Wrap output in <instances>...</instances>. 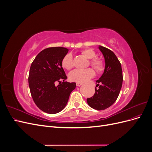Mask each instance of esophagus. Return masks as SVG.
I'll return each instance as SVG.
<instances>
[{"label": "esophagus", "instance_id": "34e87169", "mask_svg": "<svg viewBox=\"0 0 152 152\" xmlns=\"http://www.w3.org/2000/svg\"><path fill=\"white\" fill-rule=\"evenodd\" d=\"M76 85H77V86H80L82 85V82H77Z\"/></svg>", "mask_w": 152, "mask_h": 152}]
</instances>
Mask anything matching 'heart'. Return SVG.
<instances>
[{
    "mask_svg": "<svg viewBox=\"0 0 152 152\" xmlns=\"http://www.w3.org/2000/svg\"><path fill=\"white\" fill-rule=\"evenodd\" d=\"M81 54L83 55L86 58L90 59L89 65L94 68V70L98 73H102L105 69V63L103 59L96 58V53L94 50L91 49H85L81 51ZM62 66L66 70H70L73 67L74 62H73V56L71 53L66 54L62 59L61 61ZM94 75V71L93 68H87L85 70H73L68 75L69 79L72 81L77 82H83Z\"/></svg>",
    "mask_w": 152,
    "mask_h": 152,
    "instance_id": "1",
    "label": "heart"
}]
</instances>
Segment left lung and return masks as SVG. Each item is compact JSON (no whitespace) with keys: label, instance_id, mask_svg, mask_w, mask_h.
<instances>
[{"label":"left lung","instance_id":"left-lung-1","mask_svg":"<svg viewBox=\"0 0 152 152\" xmlns=\"http://www.w3.org/2000/svg\"><path fill=\"white\" fill-rule=\"evenodd\" d=\"M99 49L104 58L105 69L102 76L96 81L94 96L87 98V102L91 108L103 110L115 102L122 87L123 75L121 64L116 55L107 48L99 45Z\"/></svg>","mask_w":152,"mask_h":152}]
</instances>
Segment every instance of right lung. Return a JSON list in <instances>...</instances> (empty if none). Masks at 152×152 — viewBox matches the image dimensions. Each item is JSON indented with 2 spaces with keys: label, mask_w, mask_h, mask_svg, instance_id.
<instances>
[{
  "label": "right lung",
  "mask_w": 152,
  "mask_h": 152,
  "mask_svg": "<svg viewBox=\"0 0 152 152\" xmlns=\"http://www.w3.org/2000/svg\"><path fill=\"white\" fill-rule=\"evenodd\" d=\"M68 52L65 48H48L40 52L31 63L28 75L30 93L35 104L45 113L61 112L76 87L75 82H65L67 77L61 61ZM56 82H59L57 86Z\"/></svg>",
  "instance_id": "right-lung-1"
}]
</instances>
